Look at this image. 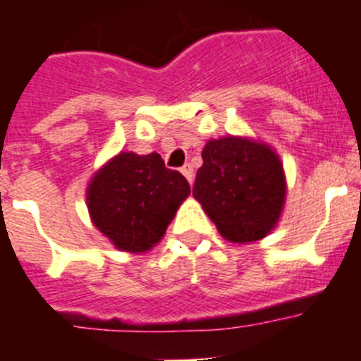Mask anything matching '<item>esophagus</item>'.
Wrapping results in <instances>:
<instances>
[{
	"label": "esophagus",
	"mask_w": 361,
	"mask_h": 361,
	"mask_svg": "<svg viewBox=\"0 0 361 361\" xmlns=\"http://www.w3.org/2000/svg\"><path fill=\"white\" fill-rule=\"evenodd\" d=\"M180 171H183L184 177L188 178V183L193 184V177H195V175H193V168H191L190 164H184V166H183V170H180Z\"/></svg>",
	"instance_id": "obj_1"
}]
</instances>
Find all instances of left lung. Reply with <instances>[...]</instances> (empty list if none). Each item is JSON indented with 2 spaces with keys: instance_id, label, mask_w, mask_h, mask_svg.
<instances>
[{
  "instance_id": "8db88e82",
  "label": "left lung",
  "mask_w": 361,
  "mask_h": 361,
  "mask_svg": "<svg viewBox=\"0 0 361 361\" xmlns=\"http://www.w3.org/2000/svg\"><path fill=\"white\" fill-rule=\"evenodd\" d=\"M193 197L226 240L247 244L275 229L286 200L279 155L245 137L212 139L202 149Z\"/></svg>"
}]
</instances>
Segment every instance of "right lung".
Masks as SVG:
<instances>
[{
	"label": "right lung",
	"mask_w": 361,
	"mask_h": 361,
	"mask_svg": "<svg viewBox=\"0 0 361 361\" xmlns=\"http://www.w3.org/2000/svg\"><path fill=\"white\" fill-rule=\"evenodd\" d=\"M190 193L186 178L168 170L159 153L121 152L92 177L86 204L95 228L117 250L145 253L164 237Z\"/></svg>",
	"instance_id": "1"
}]
</instances>
